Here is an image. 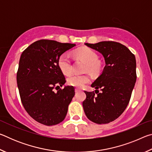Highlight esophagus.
<instances>
[{
	"label": "esophagus",
	"instance_id": "esophagus-1",
	"mask_svg": "<svg viewBox=\"0 0 152 152\" xmlns=\"http://www.w3.org/2000/svg\"><path fill=\"white\" fill-rule=\"evenodd\" d=\"M75 92H76V93H78V92H80V89H78V88H76V89H75Z\"/></svg>",
	"mask_w": 152,
	"mask_h": 152
}]
</instances>
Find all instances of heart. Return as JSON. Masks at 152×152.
I'll list each match as a JSON object with an SVG mask.
<instances>
[{"instance_id": "b5f03b06", "label": "heart", "mask_w": 152, "mask_h": 152, "mask_svg": "<svg viewBox=\"0 0 152 152\" xmlns=\"http://www.w3.org/2000/svg\"><path fill=\"white\" fill-rule=\"evenodd\" d=\"M75 54L86 63V70L93 74H99L102 70V64L98 60V56L91 49L82 48L75 51ZM58 66L64 74L68 75L72 72L70 56L68 53H63L58 59ZM90 82L88 75L72 74L68 78V83L71 86L82 88Z\"/></svg>"}]
</instances>
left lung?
Listing matches in <instances>:
<instances>
[{
    "mask_svg": "<svg viewBox=\"0 0 152 152\" xmlns=\"http://www.w3.org/2000/svg\"><path fill=\"white\" fill-rule=\"evenodd\" d=\"M84 44L101 53L105 66L91 84L95 92L84 91L86 99L82 106L89 120L106 124L117 119L130 101L137 78L135 57L126 46L118 42Z\"/></svg>",
    "mask_w": 152,
    "mask_h": 152,
    "instance_id": "8db88e82",
    "label": "left lung"
}]
</instances>
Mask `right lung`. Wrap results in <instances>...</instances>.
Listing matches in <instances>:
<instances>
[{
	"instance_id": "right-lung-1",
	"label": "right lung",
	"mask_w": 152,
	"mask_h": 152,
	"mask_svg": "<svg viewBox=\"0 0 152 152\" xmlns=\"http://www.w3.org/2000/svg\"><path fill=\"white\" fill-rule=\"evenodd\" d=\"M75 45L42 39L31 44L20 56L17 74L20 100L28 114L42 124L57 125L66 116L75 91L72 86L58 89L66 78L58 61Z\"/></svg>"
}]
</instances>
